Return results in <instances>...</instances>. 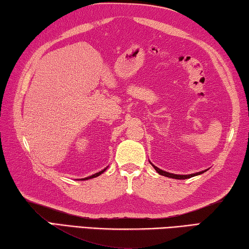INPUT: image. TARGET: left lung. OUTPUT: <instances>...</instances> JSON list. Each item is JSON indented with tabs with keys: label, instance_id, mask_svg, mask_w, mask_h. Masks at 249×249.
Returning <instances> with one entry per match:
<instances>
[{
	"label": "left lung",
	"instance_id": "1",
	"mask_svg": "<svg viewBox=\"0 0 249 249\" xmlns=\"http://www.w3.org/2000/svg\"><path fill=\"white\" fill-rule=\"evenodd\" d=\"M152 164V163H151ZM152 166L154 169H156L157 172L160 174V175H163V177H166V178H178V180H185V178H193L195 177V175H199L202 173H204L205 171H201V172H197V173H193V174H185V175H180V174H173V173H169V172H165V171H163L161 169L157 168V166H154L152 164Z\"/></svg>",
	"mask_w": 249,
	"mask_h": 249
}]
</instances>
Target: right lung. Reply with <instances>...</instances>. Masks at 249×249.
I'll return each mask as SVG.
<instances>
[{
    "mask_svg": "<svg viewBox=\"0 0 249 249\" xmlns=\"http://www.w3.org/2000/svg\"><path fill=\"white\" fill-rule=\"evenodd\" d=\"M106 170H107V168H106V169H104V170H101V171H100V172H97V173H95V174H92V175H90V177H88V178H81V180H89V178H92L99 177V175H100L101 173H104Z\"/></svg>",
    "mask_w": 249,
    "mask_h": 249,
    "instance_id": "add662e5",
    "label": "right lung"
}]
</instances>
